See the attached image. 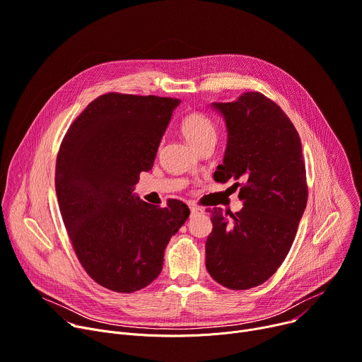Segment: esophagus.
<instances>
[{
  "instance_id": "34e87169",
  "label": "esophagus",
  "mask_w": 362,
  "mask_h": 362,
  "mask_svg": "<svg viewBox=\"0 0 362 362\" xmlns=\"http://www.w3.org/2000/svg\"><path fill=\"white\" fill-rule=\"evenodd\" d=\"M190 214L192 215H202V214H205V211L198 206H190Z\"/></svg>"
}]
</instances>
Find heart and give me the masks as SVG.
Segmentation results:
<instances>
[{
	"label": "heart",
	"mask_w": 362,
	"mask_h": 362,
	"mask_svg": "<svg viewBox=\"0 0 362 362\" xmlns=\"http://www.w3.org/2000/svg\"><path fill=\"white\" fill-rule=\"evenodd\" d=\"M180 131L186 141L194 148H198L206 141L216 140L215 122L206 114L199 111L190 112L183 118L180 124Z\"/></svg>",
	"instance_id": "obj_1"
}]
</instances>
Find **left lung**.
<instances>
[{"label": "left lung", "instance_id": "8db88e82", "mask_svg": "<svg viewBox=\"0 0 362 362\" xmlns=\"http://www.w3.org/2000/svg\"><path fill=\"white\" fill-rule=\"evenodd\" d=\"M211 107L228 133L214 179L235 180L244 208L211 211L206 270L226 288L247 290L277 272L298 233L308 202L302 143L288 117L259 92Z\"/></svg>", "mask_w": 362, "mask_h": 362}]
</instances>
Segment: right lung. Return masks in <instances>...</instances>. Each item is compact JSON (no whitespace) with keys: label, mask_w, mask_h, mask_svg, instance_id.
<instances>
[{"label":"right lung","mask_w":362,"mask_h":362,"mask_svg":"<svg viewBox=\"0 0 362 362\" xmlns=\"http://www.w3.org/2000/svg\"><path fill=\"white\" fill-rule=\"evenodd\" d=\"M180 100L105 93L92 101L64 136L56 163V194L85 272L118 293L158 277L164 250L189 218L172 199L166 208L134 193L148 172Z\"/></svg>","instance_id":"add662e5"}]
</instances>
